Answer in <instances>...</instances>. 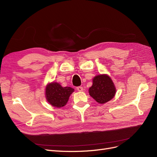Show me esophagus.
I'll return each mask as SVG.
<instances>
[{"instance_id":"obj_1","label":"esophagus","mask_w":157,"mask_h":157,"mask_svg":"<svg viewBox=\"0 0 157 157\" xmlns=\"http://www.w3.org/2000/svg\"><path fill=\"white\" fill-rule=\"evenodd\" d=\"M77 90L79 92H82V91H83V88L82 86H78V87H77Z\"/></svg>"}]
</instances>
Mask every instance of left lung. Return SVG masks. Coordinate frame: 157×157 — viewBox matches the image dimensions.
Returning <instances> with one entry per match:
<instances>
[{
    "label": "left lung",
    "instance_id": "8db88e82",
    "mask_svg": "<svg viewBox=\"0 0 157 157\" xmlns=\"http://www.w3.org/2000/svg\"><path fill=\"white\" fill-rule=\"evenodd\" d=\"M89 94L99 103H105L115 96L116 88L111 78L107 75H99L93 78Z\"/></svg>",
    "mask_w": 157,
    "mask_h": 157
}]
</instances>
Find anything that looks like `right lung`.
<instances>
[{"label":"right lung","mask_w":157,"mask_h":157,"mask_svg":"<svg viewBox=\"0 0 157 157\" xmlns=\"http://www.w3.org/2000/svg\"><path fill=\"white\" fill-rule=\"evenodd\" d=\"M74 89L71 87H62L58 82H51L46 87V98L52 106L60 108L67 103Z\"/></svg>","instance_id":"add662e5"}]
</instances>
